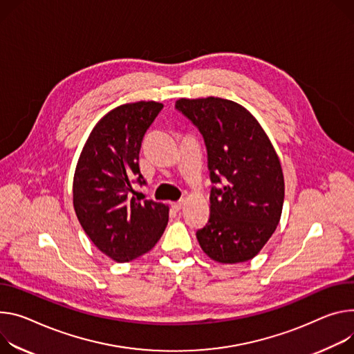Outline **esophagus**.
<instances>
[{
  "label": "esophagus",
  "mask_w": 354,
  "mask_h": 354,
  "mask_svg": "<svg viewBox=\"0 0 354 354\" xmlns=\"http://www.w3.org/2000/svg\"><path fill=\"white\" fill-rule=\"evenodd\" d=\"M171 206H172V209H174V210L179 212V210L182 209V206H183V201H178V202H174Z\"/></svg>",
  "instance_id": "obj_1"
}]
</instances>
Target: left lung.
Here are the masks:
<instances>
[{"label":"left lung","instance_id":"left-lung-1","mask_svg":"<svg viewBox=\"0 0 354 354\" xmlns=\"http://www.w3.org/2000/svg\"><path fill=\"white\" fill-rule=\"evenodd\" d=\"M175 109L205 140L210 217L196 232L212 260H251L275 232L283 205V175L267 134L244 107L218 97L180 99Z\"/></svg>","mask_w":354,"mask_h":354}]
</instances>
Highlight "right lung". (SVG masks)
<instances>
[{
    "label": "right lung",
    "instance_id": "1",
    "mask_svg": "<svg viewBox=\"0 0 354 354\" xmlns=\"http://www.w3.org/2000/svg\"><path fill=\"white\" fill-rule=\"evenodd\" d=\"M164 104L138 102L106 114L90 133L73 179V206L83 230L118 263L149 251L168 223V206L134 198L142 138Z\"/></svg>",
    "mask_w": 354,
    "mask_h": 354
}]
</instances>
